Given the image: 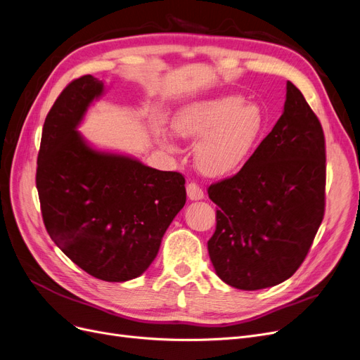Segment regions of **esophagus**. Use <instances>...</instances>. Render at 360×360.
<instances>
[{
    "label": "esophagus",
    "instance_id": "34e87169",
    "mask_svg": "<svg viewBox=\"0 0 360 360\" xmlns=\"http://www.w3.org/2000/svg\"><path fill=\"white\" fill-rule=\"evenodd\" d=\"M186 191H188V198L191 200H199V199H204V191L199 188V186L193 181H191L188 184V188H186Z\"/></svg>",
    "mask_w": 360,
    "mask_h": 360
}]
</instances>
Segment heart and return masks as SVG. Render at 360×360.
Returning <instances> with one entry per match:
<instances>
[{"label": "heart", "instance_id": "obj_1", "mask_svg": "<svg viewBox=\"0 0 360 360\" xmlns=\"http://www.w3.org/2000/svg\"><path fill=\"white\" fill-rule=\"evenodd\" d=\"M172 131L196 143L195 165L200 174L219 179L232 174L247 162L260 140L266 118L257 103L235 94L195 100L181 106L172 118ZM158 145L172 152L174 140L156 131Z\"/></svg>", "mask_w": 360, "mask_h": 360}]
</instances>
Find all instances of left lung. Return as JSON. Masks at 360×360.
I'll return each instance as SVG.
<instances>
[{
	"label": "left lung",
	"instance_id": "obj_1",
	"mask_svg": "<svg viewBox=\"0 0 360 360\" xmlns=\"http://www.w3.org/2000/svg\"><path fill=\"white\" fill-rule=\"evenodd\" d=\"M325 162L322 125L288 81L273 130L238 174L208 188L219 207L208 252L223 282L255 291L294 275L323 220Z\"/></svg>",
	"mask_w": 360,
	"mask_h": 360
}]
</instances>
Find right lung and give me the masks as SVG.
<instances>
[{"instance_id": "obj_1", "label": "right lung", "mask_w": 360, "mask_h": 360, "mask_svg": "<svg viewBox=\"0 0 360 360\" xmlns=\"http://www.w3.org/2000/svg\"><path fill=\"white\" fill-rule=\"evenodd\" d=\"M103 81H72L50 109L37 167L50 238L89 275L125 282L145 273L186 204L184 177L136 158L94 149L77 131Z\"/></svg>"}]
</instances>
